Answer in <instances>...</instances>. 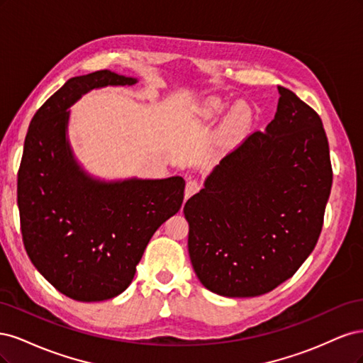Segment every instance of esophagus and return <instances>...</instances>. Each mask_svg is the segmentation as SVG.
Wrapping results in <instances>:
<instances>
[{
	"label": "esophagus",
	"instance_id": "obj_1",
	"mask_svg": "<svg viewBox=\"0 0 363 363\" xmlns=\"http://www.w3.org/2000/svg\"><path fill=\"white\" fill-rule=\"evenodd\" d=\"M200 191V183L196 180H189L188 183H186V189H184V200L191 199L192 195H195L196 192Z\"/></svg>",
	"mask_w": 363,
	"mask_h": 363
}]
</instances>
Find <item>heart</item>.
<instances>
[{"instance_id":"1","label":"heart","mask_w":363,"mask_h":363,"mask_svg":"<svg viewBox=\"0 0 363 363\" xmlns=\"http://www.w3.org/2000/svg\"><path fill=\"white\" fill-rule=\"evenodd\" d=\"M224 108V103H221L219 100H212L207 103V113L208 115H218L221 113ZM248 124V115L247 112L244 111V108H235V111L232 112V115H230V119H228V130L230 133L233 135H239L240 131H242Z\"/></svg>"}]
</instances>
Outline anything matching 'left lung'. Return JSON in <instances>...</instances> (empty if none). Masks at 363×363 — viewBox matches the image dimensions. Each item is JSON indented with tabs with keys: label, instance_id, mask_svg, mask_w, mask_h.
<instances>
[{
	"label": "left lung",
	"instance_id": "left-lung-1",
	"mask_svg": "<svg viewBox=\"0 0 363 363\" xmlns=\"http://www.w3.org/2000/svg\"><path fill=\"white\" fill-rule=\"evenodd\" d=\"M265 131H255L186 201L188 248L203 286L223 296H257L291 279L320 238L332 189L323 121L279 86Z\"/></svg>",
	"mask_w": 363,
	"mask_h": 363
}]
</instances>
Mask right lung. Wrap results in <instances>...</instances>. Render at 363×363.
<instances>
[{"instance_id": "right-lung-1", "label": "right lung", "mask_w": 363, "mask_h": 363, "mask_svg": "<svg viewBox=\"0 0 363 363\" xmlns=\"http://www.w3.org/2000/svg\"><path fill=\"white\" fill-rule=\"evenodd\" d=\"M138 79L112 71L72 77L33 116L18 172L21 232L35 268L77 301L124 292L156 230L177 213L184 180L95 179L68 139L69 111L82 95Z\"/></svg>"}]
</instances>
